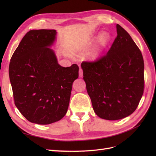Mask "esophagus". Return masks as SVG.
I'll return each instance as SVG.
<instances>
[{
	"label": "esophagus",
	"mask_w": 156,
	"mask_h": 156,
	"mask_svg": "<svg viewBox=\"0 0 156 156\" xmlns=\"http://www.w3.org/2000/svg\"><path fill=\"white\" fill-rule=\"evenodd\" d=\"M83 76V69L81 68L79 69V77H82Z\"/></svg>",
	"instance_id": "1"
}]
</instances>
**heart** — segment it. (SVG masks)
<instances>
[{
	"instance_id": "1",
	"label": "heart",
	"mask_w": 156,
	"mask_h": 156,
	"mask_svg": "<svg viewBox=\"0 0 156 156\" xmlns=\"http://www.w3.org/2000/svg\"><path fill=\"white\" fill-rule=\"evenodd\" d=\"M110 40V35L107 32L103 31L101 32L98 37V48L93 51L91 54V58L92 59H96L100 55L101 50L105 48V46L108 43Z\"/></svg>"
}]
</instances>
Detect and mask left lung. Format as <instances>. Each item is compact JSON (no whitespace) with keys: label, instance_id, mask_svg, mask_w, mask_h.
<instances>
[{"label":"left lung","instance_id":"left-lung-1","mask_svg":"<svg viewBox=\"0 0 156 156\" xmlns=\"http://www.w3.org/2000/svg\"><path fill=\"white\" fill-rule=\"evenodd\" d=\"M117 36L107 53L95 61H83L87 90L96 114L116 120L132 114L144 88V60L130 35L119 24Z\"/></svg>","mask_w":156,"mask_h":156}]
</instances>
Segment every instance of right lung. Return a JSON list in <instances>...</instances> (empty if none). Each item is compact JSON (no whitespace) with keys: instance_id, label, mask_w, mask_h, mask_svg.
<instances>
[{"instance_id":"obj_1","label":"right lung","mask_w":156,"mask_h":156,"mask_svg":"<svg viewBox=\"0 0 156 156\" xmlns=\"http://www.w3.org/2000/svg\"><path fill=\"white\" fill-rule=\"evenodd\" d=\"M55 30H32L23 37L12 56L9 76L14 103L27 120L49 124L66 114L79 66L64 68L50 49Z\"/></svg>"}]
</instances>
